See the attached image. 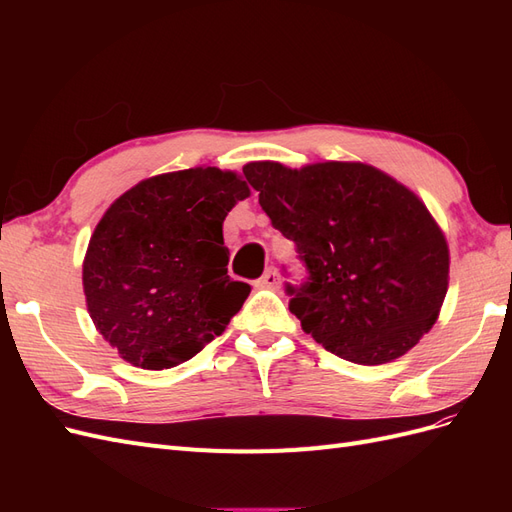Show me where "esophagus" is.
Listing matches in <instances>:
<instances>
[{
    "label": "esophagus",
    "mask_w": 512,
    "mask_h": 512,
    "mask_svg": "<svg viewBox=\"0 0 512 512\" xmlns=\"http://www.w3.org/2000/svg\"><path fill=\"white\" fill-rule=\"evenodd\" d=\"M258 288H271V290L280 288V273H277L275 269H267L265 275L258 280Z\"/></svg>",
    "instance_id": "esophagus-1"
}]
</instances>
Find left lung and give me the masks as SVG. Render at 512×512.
Returning a JSON list of instances; mask_svg holds the SVG:
<instances>
[{
  "instance_id": "obj_1",
  "label": "left lung",
  "mask_w": 512,
  "mask_h": 512,
  "mask_svg": "<svg viewBox=\"0 0 512 512\" xmlns=\"http://www.w3.org/2000/svg\"><path fill=\"white\" fill-rule=\"evenodd\" d=\"M243 175L271 224L309 271L288 286L290 312L333 354L391 363L436 324L448 290V243L404 183L363 162L288 168L250 162Z\"/></svg>"
}]
</instances>
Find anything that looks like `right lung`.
Here are the masks:
<instances>
[{"label": "right lung", "instance_id": "1", "mask_svg": "<svg viewBox=\"0 0 512 512\" xmlns=\"http://www.w3.org/2000/svg\"><path fill=\"white\" fill-rule=\"evenodd\" d=\"M250 196L235 170L143 179L108 207L83 260L87 312L123 361L170 369L224 333L250 294L232 282L222 226Z\"/></svg>", "mask_w": 512, "mask_h": 512}]
</instances>
